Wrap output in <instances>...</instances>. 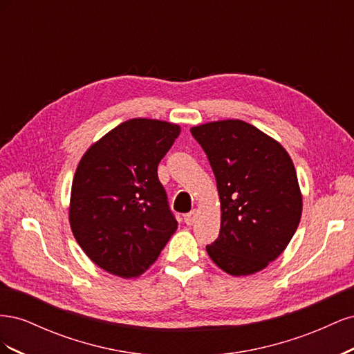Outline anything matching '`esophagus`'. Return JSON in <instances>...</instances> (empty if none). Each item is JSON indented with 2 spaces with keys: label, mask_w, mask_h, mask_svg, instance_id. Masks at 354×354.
I'll return each instance as SVG.
<instances>
[{
  "label": "esophagus",
  "mask_w": 354,
  "mask_h": 354,
  "mask_svg": "<svg viewBox=\"0 0 354 354\" xmlns=\"http://www.w3.org/2000/svg\"><path fill=\"white\" fill-rule=\"evenodd\" d=\"M198 218V209H192L189 214H186L185 216V223L187 224V226H192Z\"/></svg>",
  "instance_id": "34e87169"
}]
</instances>
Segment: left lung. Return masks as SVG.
<instances>
[{
	"label": "left lung",
	"mask_w": 354,
	"mask_h": 354,
	"mask_svg": "<svg viewBox=\"0 0 354 354\" xmlns=\"http://www.w3.org/2000/svg\"><path fill=\"white\" fill-rule=\"evenodd\" d=\"M190 133L207 153L220 199V234L209 259L230 276L266 269L291 242L303 194L286 149L241 120L195 125Z\"/></svg>",
	"instance_id": "obj_1"
}]
</instances>
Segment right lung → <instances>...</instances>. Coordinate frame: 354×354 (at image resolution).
<instances>
[{"instance_id": "obj_1", "label": "right lung", "mask_w": 354, "mask_h": 354, "mask_svg": "<svg viewBox=\"0 0 354 354\" xmlns=\"http://www.w3.org/2000/svg\"><path fill=\"white\" fill-rule=\"evenodd\" d=\"M178 124L134 118L82 155L75 171L69 224L100 269L133 279L151 267L177 230L158 164L178 137Z\"/></svg>"}]
</instances>
